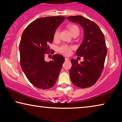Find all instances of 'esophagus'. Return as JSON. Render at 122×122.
Returning a JSON list of instances; mask_svg holds the SVG:
<instances>
[{"label":"esophagus","mask_w":122,"mask_h":122,"mask_svg":"<svg viewBox=\"0 0 122 122\" xmlns=\"http://www.w3.org/2000/svg\"><path fill=\"white\" fill-rule=\"evenodd\" d=\"M65 60H69V58H68V57H65Z\"/></svg>","instance_id":"obj_1"}]
</instances>
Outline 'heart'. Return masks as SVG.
<instances>
[{"mask_svg":"<svg viewBox=\"0 0 122 122\" xmlns=\"http://www.w3.org/2000/svg\"><path fill=\"white\" fill-rule=\"evenodd\" d=\"M68 28L69 30H70L71 33L72 35L75 34H79V29L78 28L77 25H69L68 26ZM60 30L59 28H57L56 30H55L54 33V39L55 41H57L60 38ZM59 51L61 52L62 54H65V55H70L71 52V48L70 46H67V45H62L61 47H60L59 49Z\"/></svg>","mask_w":122,"mask_h":122,"instance_id":"b5f03b06","label":"heart"}]
</instances>
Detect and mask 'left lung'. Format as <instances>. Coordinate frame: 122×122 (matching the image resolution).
I'll use <instances>...</instances> for the list:
<instances>
[{
    "label": "left lung",
    "instance_id": "obj_1",
    "mask_svg": "<svg viewBox=\"0 0 122 122\" xmlns=\"http://www.w3.org/2000/svg\"><path fill=\"white\" fill-rule=\"evenodd\" d=\"M68 20L81 25L84 30V39L76 51V55L84 61L78 63L72 59L70 76L74 85L88 88L95 84L102 72L107 49L105 37L99 27L82 16H69Z\"/></svg>",
    "mask_w": 122,
    "mask_h": 122
}]
</instances>
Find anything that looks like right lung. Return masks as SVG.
<instances>
[{
    "instance_id": "right-lung-1",
    "label": "right lung",
    "mask_w": 122,
    "mask_h": 122,
    "mask_svg": "<svg viewBox=\"0 0 122 122\" xmlns=\"http://www.w3.org/2000/svg\"><path fill=\"white\" fill-rule=\"evenodd\" d=\"M63 16L41 17L26 27L19 45L20 65L27 79L39 89H48L55 85L65 61L59 54L46 62L44 54L48 53V44L54 39V33L64 21Z\"/></svg>"
}]
</instances>
